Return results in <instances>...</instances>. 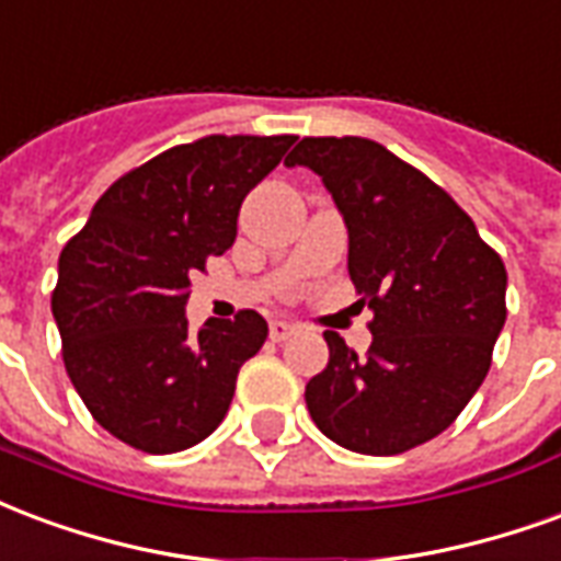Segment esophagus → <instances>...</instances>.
<instances>
[{
  "mask_svg": "<svg viewBox=\"0 0 561 561\" xmlns=\"http://www.w3.org/2000/svg\"><path fill=\"white\" fill-rule=\"evenodd\" d=\"M293 334H296V325H293V322L272 320V325H268V337H272V341H286V337H293Z\"/></svg>",
  "mask_w": 561,
  "mask_h": 561,
  "instance_id": "esophagus-1",
  "label": "esophagus"
}]
</instances>
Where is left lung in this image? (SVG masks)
<instances>
[{"instance_id":"obj_1","label":"left lung","mask_w":561,"mask_h":561,"mask_svg":"<svg viewBox=\"0 0 561 561\" xmlns=\"http://www.w3.org/2000/svg\"><path fill=\"white\" fill-rule=\"evenodd\" d=\"M284 163L322 179L350 232V277L374 310L367 355L325 331L329 365L305 388L310 419L350 451H410L484 382L505 325V265L443 187L379 142L305 137Z\"/></svg>"}]
</instances>
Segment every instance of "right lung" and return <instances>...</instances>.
I'll return each instance as SVG.
<instances>
[{
	"instance_id": "1",
	"label": "right lung",
	"mask_w": 561,
	"mask_h": 561,
	"mask_svg": "<svg viewBox=\"0 0 561 561\" xmlns=\"http://www.w3.org/2000/svg\"><path fill=\"white\" fill-rule=\"evenodd\" d=\"M296 137L211 134L173 146L107 187L65 244L53 320L65 370L92 419L149 454L218 431L239 367L268 325L256 310L187 329L191 275L236 241L244 196Z\"/></svg>"
}]
</instances>
